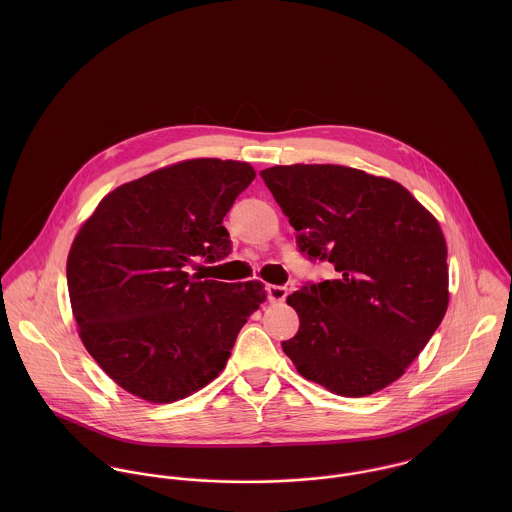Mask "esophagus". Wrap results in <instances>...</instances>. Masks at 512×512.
I'll use <instances>...</instances> for the list:
<instances>
[{"mask_svg":"<svg viewBox=\"0 0 512 512\" xmlns=\"http://www.w3.org/2000/svg\"><path fill=\"white\" fill-rule=\"evenodd\" d=\"M266 292H268L270 301H284L288 297V288H284V286H268Z\"/></svg>","mask_w":512,"mask_h":512,"instance_id":"obj_1","label":"esophagus"}]
</instances>
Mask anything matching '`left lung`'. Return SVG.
<instances>
[{
    "label": "left lung",
    "mask_w": 512,
    "mask_h": 512,
    "mask_svg": "<svg viewBox=\"0 0 512 512\" xmlns=\"http://www.w3.org/2000/svg\"><path fill=\"white\" fill-rule=\"evenodd\" d=\"M311 262L333 280L288 295L299 331L282 343L297 372L339 396L382 390L422 353L447 309V246L400 183L345 165L260 171Z\"/></svg>",
    "instance_id": "1"
}]
</instances>
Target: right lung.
<instances>
[{
    "mask_svg": "<svg viewBox=\"0 0 512 512\" xmlns=\"http://www.w3.org/2000/svg\"><path fill=\"white\" fill-rule=\"evenodd\" d=\"M254 177L242 161H181L114 189L76 234L67 282L80 339L134 396L167 404L209 384L266 299L256 280L187 272L230 254L222 219Z\"/></svg>",
    "mask_w": 512,
    "mask_h": 512,
    "instance_id": "1",
    "label": "right lung"
}]
</instances>
